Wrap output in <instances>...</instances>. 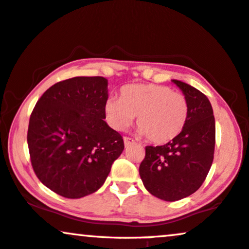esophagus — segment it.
I'll list each match as a JSON object with an SVG mask.
<instances>
[{
  "mask_svg": "<svg viewBox=\"0 0 249 249\" xmlns=\"http://www.w3.org/2000/svg\"><path fill=\"white\" fill-rule=\"evenodd\" d=\"M133 143H135V141L133 139H131V138H128V137H124V144H125V147L130 146V144H133Z\"/></svg>",
  "mask_w": 249,
  "mask_h": 249,
  "instance_id": "esophagus-1",
  "label": "esophagus"
}]
</instances>
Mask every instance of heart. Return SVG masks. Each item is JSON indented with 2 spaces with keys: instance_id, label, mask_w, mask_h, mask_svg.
Listing matches in <instances>:
<instances>
[{
  "instance_id": "1",
  "label": "heart",
  "mask_w": 249,
  "mask_h": 249,
  "mask_svg": "<svg viewBox=\"0 0 249 249\" xmlns=\"http://www.w3.org/2000/svg\"><path fill=\"white\" fill-rule=\"evenodd\" d=\"M107 121L123 131L137 117L141 135L154 143H166L177 138L186 125L190 106L180 93L164 85L132 84L121 89V99L111 96L105 106Z\"/></svg>"
}]
</instances>
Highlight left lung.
<instances>
[{"label": "left lung", "mask_w": 249, "mask_h": 249, "mask_svg": "<svg viewBox=\"0 0 249 249\" xmlns=\"http://www.w3.org/2000/svg\"><path fill=\"white\" fill-rule=\"evenodd\" d=\"M187 99L190 114L181 133L163 146H147L139 174L146 190L164 201H177L199 190L213 164L215 117L208 97L172 80Z\"/></svg>", "instance_id": "1"}]
</instances>
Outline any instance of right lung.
<instances>
[{"mask_svg": "<svg viewBox=\"0 0 249 249\" xmlns=\"http://www.w3.org/2000/svg\"><path fill=\"white\" fill-rule=\"evenodd\" d=\"M108 80L74 77L43 93L30 117L31 163L45 186L79 199L105 184L124 149L122 135L105 122Z\"/></svg>", "mask_w": 249, "mask_h": 249, "instance_id": "add662e5", "label": "right lung"}]
</instances>
